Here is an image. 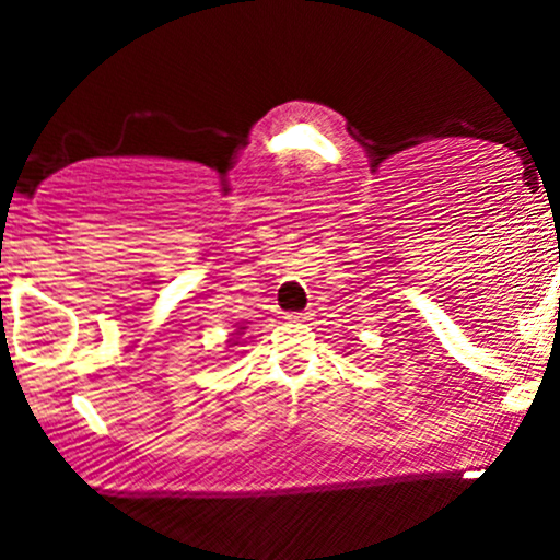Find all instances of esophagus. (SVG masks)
Listing matches in <instances>:
<instances>
[{
	"label": "esophagus",
	"mask_w": 560,
	"mask_h": 560,
	"mask_svg": "<svg viewBox=\"0 0 560 560\" xmlns=\"http://www.w3.org/2000/svg\"><path fill=\"white\" fill-rule=\"evenodd\" d=\"M308 316H311V313H293L295 320H308Z\"/></svg>",
	"instance_id": "esophagus-1"
}]
</instances>
